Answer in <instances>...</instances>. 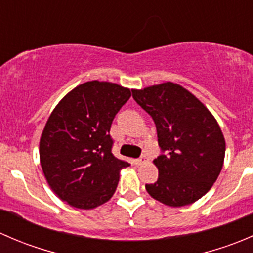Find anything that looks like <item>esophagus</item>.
Here are the masks:
<instances>
[{
  "label": "esophagus",
  "instance_id": "34e87169",
  "mask_svg": "<svg viewBox=\"0 0 253 253\" xmlns=\"http://www.w3.org/2000/svg\"><path fill=\"white\" fill-rule=\"evenodd\" d=\"M145 160H147V157H145V155H142V157L138 158V159L133 160V164L137 165V167H139V165H142Z\"/></svg>",
  "mask_w": 253,
  "mask_h": 253
}]
</instances>
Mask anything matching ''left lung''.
Returning <instances> with one entry per match:
<instances>
[{"label": "left lung", "instance_id": "8db88e82", "mask_svg": "<svg viewBox=\"0 0 253 253\" xmlns=\"http://www.w3.org/2000/svg\"><path fill=\"white\" fill-rule=\"evenodd\" d=\"M132 96L152 116L163 152L154 160L158 180L145 185L147 192L170 207L200 200L218 178L225 157L216 120L193 94L171 82L132 90Z\"/></svg>", "mask_w": 253, "mask_h": 253}]
</instances>
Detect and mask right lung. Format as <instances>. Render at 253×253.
I'll list each match as a JSON object with an SVG mask.
<instances>
[{
	"label": "right lung",
	"mask_w": 253,
	"mask_h": 253,
	"mask_svg": "<svg viewBox=\"0 0 253 253\" xmlns=\"http://www.w3.org/2000/svg\"><path fill=\"white\" fill-rule=\"evenodd\" d=\"M129 98V89L91 81L51 112L40 138V163L51 190L70 206L95 208L116 191L120 170L129 164L112 154L110 128Z\"/></svg>",
	"instance_id": "obj_1"
}]
</instances>
